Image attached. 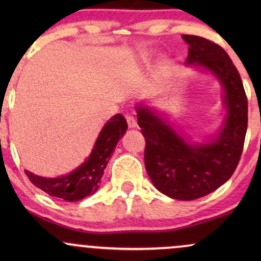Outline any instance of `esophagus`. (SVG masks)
<instances>
[{"instance_id": "1", "label": "esophagus", "mask_w": 261, "mask_h": 261, "mask_svg": "<svg viewBox=\"0 0 261 261\" xmlns=\"http://www.w3.org/2000/svg\"><path fill=\"white\" fill-rule=\"evenodd\" d=\"M126 121H127L128 127L134 128V127L137 126V120H136V118H135V116L133 115V114H127V115H126Z\"/></svg>"}]
</instances>
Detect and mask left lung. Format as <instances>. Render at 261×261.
Segmentation results:
<instances>
[{
	"label": "left lung",
	"instance_id": "obj_1",
	"mask_svg": "<svg viewBox=\"0 0 261 261\" xmlns=\"http://www.w3.org/2000/svg\"><path fill=\"white\" fill-rule=\"evenodd\" d=\"M188 65L211 71L224 88V127L207 145H188L161 116L139 106L137 121L146 140L145 166L154 187L176 200H195L212 193L232 176L243 152L248 99L232 60L220 45L197 35H182Z\"/></svg>",
	"mask_w": 261,
	"mask_h": 261
}]
</instances>
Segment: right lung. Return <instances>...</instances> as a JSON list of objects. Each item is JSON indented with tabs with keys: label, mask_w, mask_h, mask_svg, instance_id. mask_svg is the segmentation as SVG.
Returning <instances> with one entry per match:
<instances>
[{
	"label": "right lung",
	"mask_w": 261,
	"mask_h": 261,
	"mask_svg": "<svg viewBox=\"0 0 261 261\" xmlns=\"http://www.w3.org/2000/svg\"><path fill=\"white\" fill-rule=\"evenodd\" d=\"M126 128L127 122L121 114L113 116L100 131L88 160L68 175L43 178L24 170L25 174L35 187L49 195L70 202L85 199L99 188L104 169Z\"/></svg>",
	"instance_id": "1"
}]
</instances>
